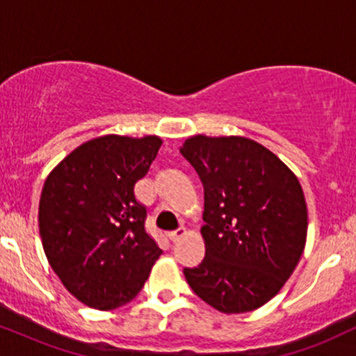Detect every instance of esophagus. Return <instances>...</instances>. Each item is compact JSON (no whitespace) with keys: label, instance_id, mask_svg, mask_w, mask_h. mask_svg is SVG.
<instances>
[{"label":"esophagus","instance_id":"obj_1","mask_svg":"<svg viewBox=\"0 0 356 356\" xmlns=\"http://www.w3.org/2000/svg\"><path fill=\"white\" fill-rule=\"evenodd\" d=\"M184 234H186V229H184V227H179V229L169 232V239L172 241V243H175V241L181 239Z\"/></svg>","mask_w":356,"mask_h":356}]
</instances>
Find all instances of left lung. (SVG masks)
Instances as JSON below:
<instances>
[{"label": "left lung", "instance_id": "8db88e82", "mask_svg": "<svg viewBox=\"0 0 356 356\" xmlns=\"http://www.w3.org/2000/svg\"><path fill=\"white\" fill-rule=\"evenodd\" d=\"M204 184L206 257L184 268L187 283L220 313H246L283 288L308 229L296 175L246 137L194 136L181 147Z\"/></svg>", "mask_w": 356, "mask_h": 356}]
</instances>
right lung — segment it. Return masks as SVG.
Here are the masks:
<instances>
[{
    "mask_svg": "<svg viewBox=\"0 0 356 356\" xmlns=\"http://www.w3.org/2000/svg\"><path fill=\"white\" fill-rule=\"evenodd\" d=\"M161 145L155 136L93 138L44 181L38 211L44 254L65 288L90 308L134 300L162 254L136 197Z\"/></svg>",
    "mask_w": 356,
    "mask_h": 356,
    "instance_id": "right-lung-1",
    "label": "right lung"
}]
</instances>
